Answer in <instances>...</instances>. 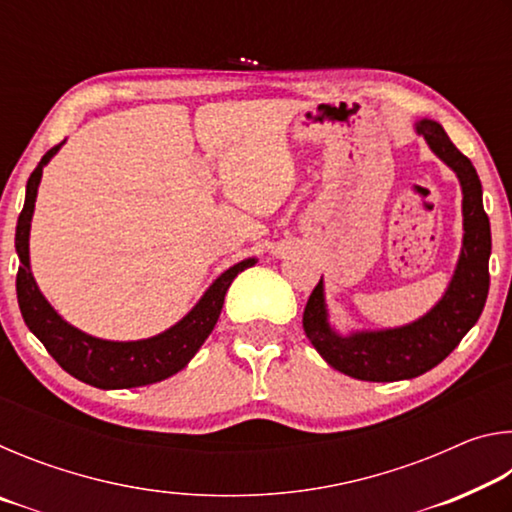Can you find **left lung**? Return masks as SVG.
I'll use <instances>...</instances> for the list:
<instances>
[{
  "instance_id": "obj_1",
  "label": "left lung",
  "mask_w": 512,
  "mask_h": 512,
  "mask_svg": "<svg viewBox=\"0 0 512 512\" xmlns=\"http://www.w3.org/2000/svg\"><path fill=\"white\" fill-rule=\"evenodd\" d=\"M418 133L431 151L456 171L463 187V250L443 300L415 323L384 332L339 336L327 325L320 280L307 300L302 327L329 366L361 381L413 379L436 368L470 332L485 307L490 289V221L481 201V180L467 155L456 149L443 126L422 119Z\"/></svg>"
}]
</instances>
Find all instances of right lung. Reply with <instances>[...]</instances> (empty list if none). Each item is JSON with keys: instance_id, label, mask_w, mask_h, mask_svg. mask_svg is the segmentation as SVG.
Here are the masks:
<instances>
[{"instance_id": "add662e5", "label": "right lung", "mask_w": 512, "mask_h": 512, "mask_svg": "<svg viewBox=\"0 0 512 512\" xmlns=\"http://www.w3.org/2000/svg\"><path fill=\"white\" fill-rule=\"evenodd\" d=\"M58 149L60 144L49 149L42 155L38 167L33 169L27 183V198H24V207L20 212V219H17L15 248L17 257H20V268H17L15 287L24 323L38 336L40 343L45 345L47 352L56 359L60 368L90 386L135 388L155 384V381L176 375L178 370L187 366L189 359L198 352L207 336L212 334L216 320L221 316L225 291H228L232 280L244 268L253 266L255 259H244V262L228 268L178 325L153 336V339L115 343L83 334L81 329L67 325L51 309L45 296L38 291L36 280H33L29 271V230L33 205H36V194L42 178V167L54 158Z\"/></svg>"}]
</instances>
